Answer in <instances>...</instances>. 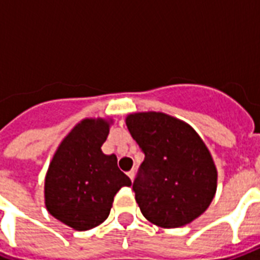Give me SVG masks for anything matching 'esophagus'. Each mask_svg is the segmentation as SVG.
Listing matches in <instances>:
<instances>
[{
    "mask_svg": "<svg viewBox=\"0 0 260 260\" xmlns=\"http://www.w3.org/2000/svg\"><path fill=\"white\" fill-rule=\"evenodd\" d=\"M126 175L131 178V181H134V178H135V170H134V169L128 171V173H126Z\"/></svg>",
    "mask_w": 260,
    "mask_h": 260,
    "instance_id": "1",
    "label": "esophagus"
}]
</instances>
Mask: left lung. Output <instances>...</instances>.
<instances>
[{
  "instance_id": "1",
  "label": "left lung",
  "mask_w": 260,
  "mask_h": 260,
  "mask_svg": "<svg viewBox=\"0 0 260 260\" xmlns=\"http://www.w3.org/2000/svg\"><path fill=\"white\" fill-rule=\"evenodd\" d=\"M144 154L132 189L143 216L162 228H178L201 216L217 186L209 150L190 125L165 113L126 117Z\"/></svg>"
}]
</instances>
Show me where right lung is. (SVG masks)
Instances as JSON below:
<instances>
[{"instance_id":"right-lung-1","label":"right lung","mask_w":260,"mask_h":260,"mask_svg":"<svg viewBox=\"0 0 260 260\" xmlns=\"http://www.w3.org/2000/svg\"><path fill=\"white\" fill-rule=\"evenodd\" d=\"M109 122L86 118L59 146L46 177V206L55 218L77 231L105 221L113 198L131 179L117 167L116 155L101 146Z\"/></svg>"}]
</instances>
